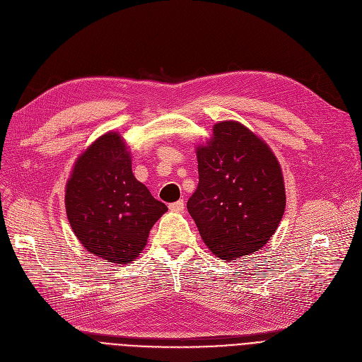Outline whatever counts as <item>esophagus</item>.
I'll return each mask as SVG.
<instances>
[{
    "label": "esophagus",
    "mask_w": 362,
    "mask_h": 362,
    "mask_svg": "<svg viewBox=\"0 0 362 362\" xmlns=\"http://www.w3.org/2000/svg\"><path fill=\"white\" fill-rule=\"evenodd\" d=\"M170 210L177 211V213L183 211V210H185V202H183V199H179V201H176V202H171V204H170Z\"/></svg>",
    "instance_id": "obj_1"
}]
</instances>
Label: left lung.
<instances>
[{
    "mask_svg": "<svg viewBox=\"0 0 362 362\" xmlns=\"http://www.w3.org/2000/svg\"><path fill=\"white\" fill-rule=\"evenodd\" d=\"M207 146L197 149L198 186L186 207L202 241L223 260L259 251L286 210L275 155L243 124L218 122Z\"/></svg>",
    "mask_w": 362,
    "mask_h": 362,
    "instance_id": "1",
    "label": "left lung"
}]
</instances>
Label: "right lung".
Returning a JSON list of instances; mask_svg holds the SVG:
<instances>
[{"instance_id":"add662e5","label":"right lung","mask_w":362,"mask_h":362,"mask_svg":"<svg viewBox=\"0 0 362 362\" xmlns=\"http://www.w3.org/2000/svg\"><path fill=\"white\" fill-rule=\"evenodd\" d=\"M65 202L71 228L86 250L117 264L137 257L167 211L134 177L130 153L117 133L103 134L78 158Z\"/></svg>"}]
</instances>
